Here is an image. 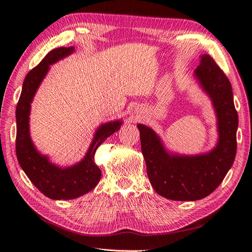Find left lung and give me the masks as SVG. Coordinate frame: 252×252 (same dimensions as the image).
Wrapping results in <instances>:
<instances>
[{
    "instance_id": "obj_1",
    "label": "left lung",
    "mask_w": 252,
    "mask_h": 252,
    "mask_svg": "<svg viewBox=\"0 0 252 252\" xmlns=\"http://www.w3.org/2000/svg\"><path fill=\"white\" fill-rule=\"evenodd\" d=\"M195 76L212 98L218 114L220 140L211 152L196 156L170 155L153 130L137 126L151 185L159 195L182 202L211 194L231 168L236 153L239 118L229 79L209 55L202 57Z\"/></svg>"
}]
</instances>
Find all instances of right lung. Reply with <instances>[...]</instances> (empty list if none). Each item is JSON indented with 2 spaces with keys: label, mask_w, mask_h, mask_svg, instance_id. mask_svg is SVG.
<instances>
[{
  "label": "right lung",
  "mask_w": 252,
  "mask_h": 252,
  "mask_svg": "<svg viewBox=\"0 0 252 252\" xmlns=\"http://www.w3.org/2000/svg\"><path fill=\"white\" fill-rule=\"evenodd\" d=\"M73 52V47H58L50 50L44 59L27 74L16 111V152L18 161L39 191L52 199L77 198L95 188L101 178V170L94 161L96 150L107 137L117 132L121 125V121H114L100 126L83 160L70 168L61 169L56 167L47 160L45 156L40 155L35 151L28 128L31 102L50 64Z\"/></svg>",
  "instance_id": "obj_1"
}]
</instances>
